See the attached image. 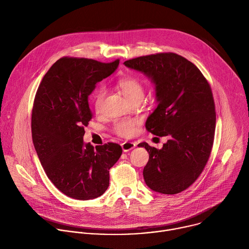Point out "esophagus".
Returning a JSON list of instances; mask_svg holds the SVG:
<instances>
[{"label": "esophagus", "mask_w": 249, "mask_h": 249, "mask_svg": "<svg viewBox=\"0 0 249 249\" xmlns=\"http://www.w3.org/2000/svg\"><path fill=\"white\" fill-rule=\"evenodd\" d=\"M121 147H122L123 152L126 153V152H129L132 149H134L136 147V144L133 143V142H124V143L121 145Z\"/></svg>", "instance_id": "1"}]
</instances>
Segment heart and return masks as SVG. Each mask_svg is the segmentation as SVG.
I'll return each mask as SVG.
<instances>
[{"instance_id":"obj_1","label":"heart","mask_w":249,"mask_h":249,"mask_svg":"<svg viewBox=\"0 0 249 249\" xmlns=\"http://www.w3.org/2000/svg\"><path fill=\"white\" fill-rule=\"evenodd\" d=\"M117 85L128 100H132L138 97L143 98L144 96L143 85H142V83L138 79L134 77L122 78L118 81ZM105 94L106 89L102 87L95 90L93 94V107L95 111H100ZM137 124L138 121L134 119H121L114 123L113 130L117 135L128 138L135 133V128Z\"/></svg>"}]
</instances>
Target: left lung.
Instances as JSON below:
<instances>
[{
	"mask_svg": "<svg viewBox=\"0 0 249 249\" xmlns=\"http://www.w3.org/2000/svg\"><path fill=\"white\" fill-rule=\"evenodd\" d=\"M124 65L154 83L158 107L148 117L146 129L169 138L160 150L138 145L149 153L145 182L161 194L179 193L195 182L211 155L216 129L211 87L193 63L175 53L142 56Z\"/></svg>",
	"mask_w": 249,
	"mask_h": 249,
	"instance_id": "8db88e82",
	"label": "left lung"
}]
</instances>
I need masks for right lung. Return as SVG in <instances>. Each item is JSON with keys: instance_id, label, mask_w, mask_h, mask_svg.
Instances as JSON below:
<instances>
[{"instance_id": "obj_1", "label": "right lung", "mask_w": 249, "mask_h": 249, "mask_svg": "<svg viewBox=\"0 0 249 249\" xmlns=\"http://www.w3.org/2000/svg\"><path fill=\"white\" fill-rule=\"evenodd\" d=\"M119 60L63 57L43 77L35 94L32 141L51 182L77 200L101 196L109 186V169L122 155L115 143H84L85 126L92 118L89 95L95 85L115 72Z\"/></svg>"}]
</instances>
